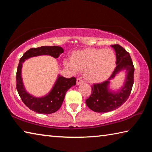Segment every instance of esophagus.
<instances>
[{
    "mask_svg": "<svg viewBox=\"0 0 152 152\" xmlns=\"http://www.w3.org/2000/svg\"><path fill=\"white\" fill-rule=\"evenodd\" d=\"M76 82H77V84H80L81 83L83 82V80H82V79L81 78H78L76 80Z\"/></svg>",
    "mask_w": 152,
    "mask_h": 152,
    "instance_id": "34e87169",
    "label": "esophagus"
}]
</instances>
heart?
<instances>
[{
	"mask_svg": "<svg viewBox=\"0 0 152 152\" xmlns=\"http://www.w3.org/2000/svg\"><path fill=\"white\" fill-rule=\"evenodd\" d=\"M116 64V55L110 49H87L74 53L71 61L65 65L76 72L84 70V76L90 82H99L113 70Z\"/></svg>",
	"mask_w": 152,
	"mask_h": 152,
	"instance_id": "b5f03b06",
	"label": "heart"
}]
</instances>
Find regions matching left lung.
<instances>
[{
    "label": "left lung",
    "instance_id": "obj_1",
    "mask_svg": "<svg viewBox=\"0 0 152 152\" xmlns=\"http://www.w3.org/2000/svg\"><path fill=\"white\" fill-rule=\"evenodd\" d=\"M111 46L116 53L117 66L106 81L92 86V93L86 100L87 106L94 112H109L120 107L128 99L132 90L135 69L129 53L119 45ZM123 69H125L127 72L124 86L117 93L110 91L107 89L109 81Z\"/></svg>",
    "mask_w": 152,
    "mask_h": 152
}]
</instances>
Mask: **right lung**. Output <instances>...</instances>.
I'll return each instance as SVG.
<instances>
[{
    "label": "right lung",
    "instance_id": "right-lung-1",
    "mask_svg": "<svg viewBox=\"0 0 152 152\" xmlns=\"http://www.w3.org/2000/svg\"><path fill=\"white\" fill-rule=\"evenodd\" d=\"M63 52V48L59 46H42L29 49L20 58L16 74L17 90L23 103L33 111L42 114H51L57 111L62 104L67 91L76 85V78L75 77L66 78L59 76L50 93L45 96L36 98L28 93L24 88L21 78L23 62L28 58L41 55H50L57 58Z\"/></svg>",
    "mask_w": 152,
    "mask_h": 152
}]
</instances>
